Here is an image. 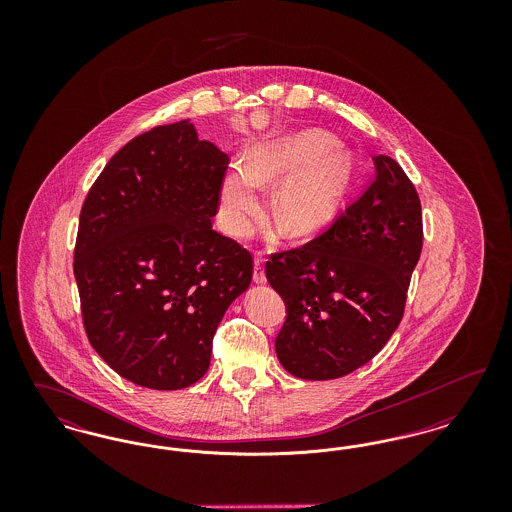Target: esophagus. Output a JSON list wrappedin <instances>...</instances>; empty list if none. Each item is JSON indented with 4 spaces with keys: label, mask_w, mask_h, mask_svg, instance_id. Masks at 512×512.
<instances>
[{
    "label": "esophagus",
    "mask_w": 512,
    "mask_h": 512,
    "mask_svg": "<svg viewBox=\"0 0 512 512\" xmlns=\"http://www.w3.org/2000/svg\"><path fill=\"white\" fill-rule=\"evenodd\" d=\"M253 280H255L257 284H265V282H267L263 253H257V255H255V263H253Z\"/></svg>",
    "instance_id": "esophagus-1"
}]
</instances>
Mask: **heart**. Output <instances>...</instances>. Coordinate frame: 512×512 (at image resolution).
I'll return each instance as SVG.
<instances>
[{
    "mask_svg": "<svg viewBox=\"0 0 512 512\" xmlns=\"http://www.w3.org/2000/svg\"><path fill=\"white\" fill-rule=\"evenodd\" d=\"M286 174L270 195V215L286 236L317 232L334 215L353 180V155L324 130L307 128L253 147L244 165L224 174L220 219L232 236H245L261 209L259 186Z\"/></svg>",
    "mask_w": 512,
    "mask_h": 512,
    "instance_id": "heart-1",
    "label": "heart"
}]
</instances>
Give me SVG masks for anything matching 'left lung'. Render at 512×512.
Segmentation results:
<instances>
[{
    "instance_id": "8db88e82",
    "label": "left lung",
    "mask_w": 512,
    "mask_h": 512,
    "mask_svg": "<svg viewBox=\"0 0 512 512\" xmlns=\"http://www.w3.org/2000/svg\"><path fill=\"white\" fill-rule=\"evenodd\" d=\"M374 167L363 195L320 236L267 261L286 303L276 355L297 378L332 380L366 365L405 313L422 251L420 199L397 161L376 155Z\"/></svg>"
}]
</instances>
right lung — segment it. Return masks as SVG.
Masks as SVG:
<instances>
[{
    "mask_svg": "<svg viewBox=\"0 0 512 512\" xmlns=\"http://www.w3.org/2000/svg\"><path fill=\"white\" fill-rule=\"evenodd\" d=\"M228 155L188 121L121 147L84 199L74 278L86 336L122 378L182 390L209 368L251 253L213 230Z\"/></svg>",
    "mask_w": 512,
    "mask_h": 512,
    "instance_id": "1",
    "label": "right lung"
}]
</instances>
